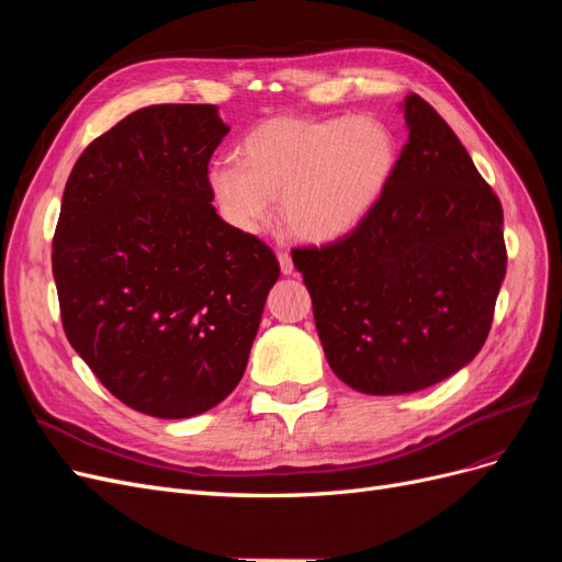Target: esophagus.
<instances>
[{
  "label": "esophagus",
  "mask_w": 562,
  "mask_h": 562,
  "mask_svg": "<svg viewBox=\"0 0 562 562\" xmlns=\"http://www.w3.org/2000/svg\"><path fill=\"white\" fill-rule=\"evenodd\" d=\"M279 267H281V271H283V274L288 277V274H293V260H291V255H288V252H279Z\"/></svg>",
  "instance_id": "obj_1"
}]
</instances>
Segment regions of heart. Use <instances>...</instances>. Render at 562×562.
I'll return each mask as SVG.
<instances>
[{
  "instance_id": "obj_1",
  "label": "heart",
  "mask_w": 562,
  "mask_h": 562,
  "mask_svg": "<svg viewBox=\"0 0 562 562\" xmlns=\"http://www.w3.org/2000/svg\"><path fill=\"white\" fill-rule=\"evenodd\" d=\"M398 145L378 119H269L241 143V161L206 171L215 211L239 234H260L281 194V220L302 241L330 244L359 227L396 173Z\"/></svg>"
}]
</instances>
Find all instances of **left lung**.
I'll list each match as a JSON object with an SVG mask.
<instances>
[{
	"label": "left lung",
	"mask_w": 562,
	"mask_h": 562,
	"mask_svg": "<svg viewBox=\"0 0 562 562\" xmlns=\"http://www.w3.org/2000/svg\"><path fill=\"white\" fill-rule=\"evenodd\" d=\"M407 143L384 196L326 246L295 248L323 351L361 394H413L485 345L506 274L504 213L427 100L403 103Z\"/></svg>",
	"instance_id": "8db88e82"
}]
</instances>
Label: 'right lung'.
<instances>
[{"label": "right lung", "instance_id": "right-lung-1", "mask_svg": "<svg viewBox=\"0 0 562 562\" xmlns=\"http://www.w3.org/2000/svg\"><path fill=\"white\" fill-rule=\"evenodd\" d=\"M215 105H149L95 138L65 184L54 279L72 349L128 407L184 419L244 378L281 269L215 213Z\"/></svg>", "mask_w": 562, "mask_h": 562}]
</instances>
